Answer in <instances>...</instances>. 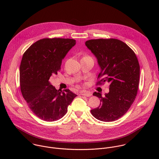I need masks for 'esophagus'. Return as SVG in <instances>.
<instances>
[{
  "mask_svg": "<svg viewBox=\"0 0 159 159\" xmlns=\"http://www.w3.org/2000/svg\"><path fill=\"white\" fill-rule=\"evenodd\" d=\"M80 95L89 97L90 96H92V93L89 91H87V90H82V91L80 92Z\"/></svg>",
  "mask_w": 159,
  "mask_h": 159,
  "instance_id": "esophagus-1",
  "label": "esophagus"
}]
</instances>
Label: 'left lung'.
I'll list each match as a JSON object with an SVG mask.
<instances>
[{
	"mask_svg": "<svg viewBox=\"0 0 159 159\" xmlns=\"http://www.w3.org/2000/svg\"><path fill=\"white\" fill-rule=\"evenodd\" d=\"M86 47L98 59L101 71L97 82H107L109 92L104 96L99 93L93 95L100 99L99 106L90 111L98 120L109 122L122 117L137 96L140 65L134 52L121 40L114 38L90 39Z\"/></svg>",
	"mask_w": 159,
	"mask_h": 159,
	"instance_id": "left-lung-1",
	"label": "left lung"
}]
</instances>
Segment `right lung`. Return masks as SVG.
Here are the masks:
<instances>
[{"label": "right lung", "instance_id": "1", "mask_svg": "<svg viewBox=\"0 0 159 159\" xmlns=\"http://www.w3.org/2000/svg\"><path fill=\"white\" fill-rule=\"evenodd\" d=\"M76 44L69 38H43L25 52L19 69L22 96L34 114L45 121L61 118L77 96L69 89L57 90L50 84L52 75H57L62 60Z\"/></svg>", "mask_w": 159, "mask_h": 159}]
</instances>
